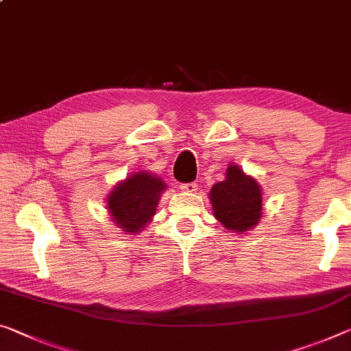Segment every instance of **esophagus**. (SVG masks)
Segmentation results:
<instances>
[{"instance_id": "esophagus-1", "label": "esophagus", "mask_w": 351, "mask_h": 351, "mask_svg": "<svg viewBox=\"0 0 351 351\" xmlns=\"http://www.w3.org/2000/svg\"><path fill=\"white\" fill-rule=\"evenodd\" d=\"M181 191L187 192V193H193V192L198 191V184H197V182H189V184H182Z\"/></svg>"}]
</instances>
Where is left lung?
I'll return each mask as SVG.
<instances>
[{"label": "left lung", "mask_w": 351, "mask_h": 351, "mask_svg": "<svg viewBox=\"0 0 351 351\" xmlns=\"http://www.w3.org/2000/svg\"><path fill=\"white\" fill-rule=\"evenodd\" d=\"M213 215L230 232L245 234L263 217V187L241 167L230 164L225 180L209 192Z\"/></svg>", "instance_id": "8db88e82"}]
</instances>
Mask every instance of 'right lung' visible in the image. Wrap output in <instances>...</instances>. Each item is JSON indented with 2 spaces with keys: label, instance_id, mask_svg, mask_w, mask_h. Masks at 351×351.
<instances>
[{
  "label": "right lung",
  "instance_id": "add662e5",
  "mask_svg": "<svg viewBox=\"0 0 351 351\" xmlns=\"http://www.w3.org/2000/svg\"><path fill=\"white\" fill-rule=\"evenodd\" d=\"M167 191L162 178L148 170L134 171L117 182L106 197L110 219L125 234H138L153 220L160 195Z\"/></svg>",
  "mask_w": 351,
  "mask_h": 351
}]
</instances>
